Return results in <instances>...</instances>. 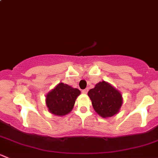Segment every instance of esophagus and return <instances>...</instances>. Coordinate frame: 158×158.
Instances as JSON below:
<instances>
[{
  "label": "esophagus",
  "mask_w": 158,
  "mask_h": 158,
  "mask_svg": "<svg viewBox=\"0 0 158 158\" xmlns=\"http://www.w3.org/2000/svg\"><path fill=\"white\" fill-rule=\"evenodd\" d=\"M89 89H83V90H82V92L83 94H87V92H88Z\"/></svg>",
  "instance_id": "esophagus-1"
}]
</instances>
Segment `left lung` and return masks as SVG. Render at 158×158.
<instances>
[{
  "label": "left lung",
  "mask_w": 158,
  "mask_h": 158,
  "mask_svg": "<svg viewBox=\"0 0 158 158\" xmlns=\"http://www.w3.org/2000/svg\"><path fill=\"white\" fill-rule=\"evenodd\" d=\"M88 95L95 112L104 118L118 114L123 103L122 93L106 81L98 82Z\"/></svg>",
  "instance_id": "obj_1"
}]
</instances>
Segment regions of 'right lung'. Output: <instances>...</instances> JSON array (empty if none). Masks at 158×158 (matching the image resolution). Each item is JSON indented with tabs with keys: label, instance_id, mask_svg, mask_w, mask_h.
I'll list each match as a JSON object with an SVG mask.
<instances>
[{
	"label": "right lung",
	"instance_id": "right-lung-1",
	"mask_svg": "<svg viewBox=\"0 0 158 158\" xmlns=\"http://www.w3.org/2000/svg\"><path fill=\"white\" fill-rule=\"evenodd\" d=\"M81 92L67 84L60 82L46 95V105L51 114L64 116L71 112Z\"/></svg>",
	"mask_w": 158,
	"mask_h": 158
}]
</instances>
